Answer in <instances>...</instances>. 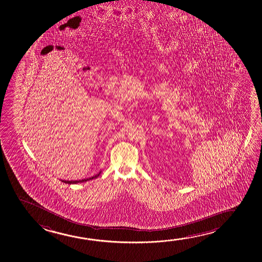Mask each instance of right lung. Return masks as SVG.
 <instances>
[{"label": "right lung", "mask_w": 262, "mask_h": 262, "mask_svg": "<svg viewBox=\"0 0 262 262\" xmlns=\"http://www.w3.org/2000/svg\"><path fill=\"white\" fill-rule=\"evenodd\" d=\"M100 173H101V171L98 172V173H97V174H95L94 176H92V177H89V178H86V179L75 180V181H72V180H71V181H68V180H60V181H61V182H63V183H65V184H78V183H84V182H88V181H90V180L95 179V178H97L98 176H99V174H100Z\"/></svg>", "instance_id": "obj_1"}]
</instances>
